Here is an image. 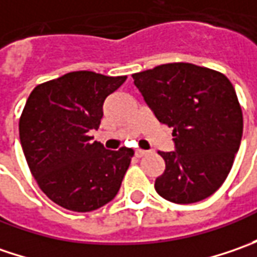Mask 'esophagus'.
<instances>
[{
  "label": "esophagus",
  "mask_w": 257,
  "mask_h": 257,
  "mask_svg": "<svg viewBox=\"0 0 257 257\" xmlns=\"http://www.w3.org/2000/svg\"><path fill=\"white\" fill-rule=\"evenodd\" d=\"M146 153H147L146 150H140V149H137V150H136V157H143V156H146Z\"/></svg>",
  "instance_id": "34e87169"
}]
</instances>
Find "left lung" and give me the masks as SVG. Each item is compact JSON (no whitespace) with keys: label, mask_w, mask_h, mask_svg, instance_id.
<instances>
[{"label":"left lung","mask_w":257,"mask_h":257,"mask_svg":"<svg viewBox=\"0 0 257 257\" xmlns=\"http://www.w3.org/2000/svg\"><path fill=\"white\" fill-rule=\"evenodd\" d=\"M160 123L173 128L174 152H159L166 170L154 183L163 199L200 202L226 180L243 133V114L229 78L214 70L172 63L133 74Z\"/></svg>","instance_id":"left-lung-1"}]
</instances>
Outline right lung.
I'll use <instances>...</instances> for the list:
<instances>
[{"mask_svg": "<svg viewBox=\"0 0 257 257\" xmlns=\"http://www.w3.org/2000/svg\"><path fill=\"white\" fill-rule=\"evenodd\" d=\"M93 71H73L37 85L20 118L25 160L40 189L58 206L91 212L120 190L134 152L105 150L90 136L103 104L125 81Z\"/></svg>", "mask_w": 257, "mask_h": 257, "instance_id": "right-lung-1", "label": "right lung"}]
</instances>
